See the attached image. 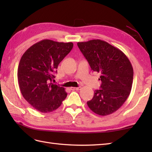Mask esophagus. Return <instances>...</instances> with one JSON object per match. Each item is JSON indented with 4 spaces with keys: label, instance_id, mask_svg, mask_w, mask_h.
<instances>
[{
    "label": "esophagus",
    "instance_id": "1",
    "mask_svg": "<svg viewBox=\"0 0 152 152\" xmlns=\"http://www.w3.org/2000/svg\"><path fill=\"white\" fill-rule=\"evenodd\" d=\"M81 87H78V88H71L72 90H80L81 89Z\"/></svg>",
    "mask_w": 152,
    "mask_h": 152
}]
</instances>
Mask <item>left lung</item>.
<instances>
[{
  "instance_id": "1",
  "label": "left lung",
  "mask_w": 152,
  "mask_h": 152,
  "mask_svg": "<svg viewBox=\"0 0 152 152\" xmlns=\"http://www.w3.org/2000/svg\"><path fill=\"white\" fill-rule=\"evenodd\" d=\"M77 44L91 69L101 74V89L95 91L87 104L96 114H112L130 95L133 80L130 61L123 51L104 40H91Z\"/></svg>"
}]
</instances>
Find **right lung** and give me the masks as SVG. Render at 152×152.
<instances>
[{
  "label": "right lung",
  "instance_id": "obj_1",
  "mask_svg": "<svg viewBox=\"0 0 152 152\" xmlns=\"http://www.w3.org/2000/svg\"><path fill=\"white\" fill-rule=\"evenodd\" d=\"M72 48V42L45 39L33 45L22 56L18 69L19 89L37 110L53 112L66 97L65 89L51 81L59 64Z\"/></svg>",
  "mask_w": 152,
  "mask_h": 152
}]
</instances>
